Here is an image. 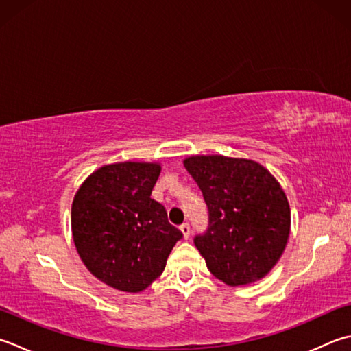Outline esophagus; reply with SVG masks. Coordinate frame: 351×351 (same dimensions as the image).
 <instances>
[{
    "instance_id": "obj_1",
    "label": "esophagus",
    "mask_w": 351,
    "mask_h": 351,
    "mask_svg": "<svg viewBox=\"0 0 351 351\" xmlns=\"http://www.w3.org/2000/svg\"><path fill=\"white\" fill-rule=\"evenodd\" d=\"M180 230H181V232H182L184 239H189V237H190V225H189V223H182V225L180 226Z\"/></svg>"
}]
</instances>
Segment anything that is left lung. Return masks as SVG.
Masks as SVG:
<instances>
[{"label":"left lung","instance_id":"obj_1","mask_svg":"<svg viewBox=\"0 0 351 351\" xmlns=\"http://www.w3.org/2000/svg\"><path fill=\"white\" fill-rule=\"evenodd\" d=\"M184 166L208 207V228L195 237L210 272L228 286L263 278L283 254L291 208L262 164L245 158L193 155Z\"/></svg>","mask_w":351,"mask_h":351}]
</instances>
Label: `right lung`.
I'll return each instance as SVG.
<instances>
[{
  "mask_svg": "<svg viewBox=\"0 0 351 351\" xmlns=\"http://www.w3.org/2000/svg\"><path fill=\"white\" fill-rule=\"evenodd\" d=\"M156 162H117L89 175L74 196L71 230L88 271L123 292H141L161 276L182 232L150 197Z\"/></svg>",
  "mask_w": 351,
  "mask_h": 351,
  "instance_id": "right-lung-1",
  "label": "right lung"
}]
</instances>
